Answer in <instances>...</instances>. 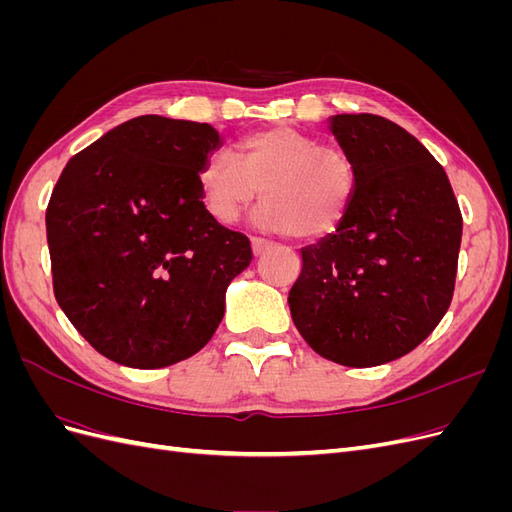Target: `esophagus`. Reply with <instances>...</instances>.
Returning <instances> with one entry per match:
<instances>
[{"mask_svg": "<svg viewBox=\"0 0 512 512\" xmlns=\"http://www.w3.org/2000/svg\"><path fill=\"white\" fill-rule=\"evenodd\" d=\"M273 243L271 241H267V239H262V237H252V250H254V254L258 256V254H262L265 250H269Z\"/></svg>", "mask_w": 512, "mask_h": 512, "instance_id": "obj_1", "label": "esophagus"}]
</instances>
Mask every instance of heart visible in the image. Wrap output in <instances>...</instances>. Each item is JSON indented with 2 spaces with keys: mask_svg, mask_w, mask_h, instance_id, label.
<instances>
[{
  "mask_svg": "<svg viewBox=\"0 0 512 512\" xmlns=\"http://www.w3.org/2000/svg\"><path fill=\"white\" fill-rule=\"evenodd\" d=\"M267 200L256 222L301 239L327 237L344 222L356 194V168L344 149L288 126L254 132L232 151L209 153L198 168V188L218 224H235L260 190Z\"/></svg>",
  "mask_w": 512,
  "mask_h": 512,
  "instance_id": "obj_1",
  "label": "heart"
}]
</instances>
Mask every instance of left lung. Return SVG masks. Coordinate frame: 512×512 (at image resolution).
<instances>
[{"label": "left lung", "instance_id": "1", "mask_svg": "<svg viewBox=\"0 0 512 512\" xmlns=\"http://www.w3.org/2000/svg\"><path fill=\"white\" fill-rule=\"evenodd\" d=\"M329 121L356 194L333 235L301 250L290 316L324 359L374 367L414 350L446 314L463 220L444 168L410 132L369 113Z\"/></svg>", "mask_w": 512, "mask_h": 512}]
</instances>
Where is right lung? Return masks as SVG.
<instances>
[{"label":"right lung","instance_id":"right-lung-1","mask_svg":"<svg viewBox=\"0 0 512 512\" xmlns=\"http://www.w3.org/2000/svg\"><path fill=\"white\" fill-rule=\"evenodd\" d=\"M220 145L209 123L143 115L61 173L46 207L55 299L106 359L175 365L222 322L252 245L215 222L200 196L198 168Z\"/></svg>","mask_w":512,"mask_h":512}]
</instances>
